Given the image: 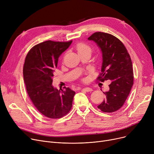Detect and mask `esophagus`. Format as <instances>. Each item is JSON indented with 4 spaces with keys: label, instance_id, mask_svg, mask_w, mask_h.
Masks as SVG:
<instances>
[{
    "label": "esophagus",
    "instance_id": "obj_1",
    "mask_svg": "<svg viewBox=\"0 0 154 154\" xmlns=\"http://www.w3.org/2000/svg\"><path fill=\"white\" fill-rule=\"evenodd\" d=\"M82 90L85 91V92H91V91H92V89L91 88H89V87H85V88H83Z\"/></svg>",
    "mask_w": 154,
    "mask_h": 154
}]
</instances>
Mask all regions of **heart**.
<instances>
[{
    "label": "heart",
    "mask_w": 154,
    "mask_h": 154,
    "mask_svg": "<svg viewBox=\"0 0 154 154\" xmlns=\"http://www.w3.org/2000/svg\"><path fill=\"white\" fill-rule=\"evenodd\" d=\"M76 48L78 51L79 54H91L92 52V48L91 47L84 43H78L76 45Z\"/></svg>",
    "instance_id": "heart-1"
}]
</instances>
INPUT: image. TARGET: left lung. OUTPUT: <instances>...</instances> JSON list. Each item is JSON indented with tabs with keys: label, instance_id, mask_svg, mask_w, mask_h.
Wrapping results in <instances>:
<instances>
[{
	"label": "left lung",
	"instance_id": "left-lung-1",
	"mask_svg": "<svg viewBox=\"0 0 154 154\" xmlns=\"http://www.w3.org/2000/svg\"><path fill=\"white\" fill-rule=\"evenodd\" d=\"M95 42L102 57L101 82L110 80L109 90L103 92L106 98L98 109L103 112H114L122 107L134 83L132 63L125 47L119 39L109 34L98 32L88 38Z\"/></svg>",
	"mask_w": 154,
	"mask_h": 154
}]
</instances>
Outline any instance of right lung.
I'll return each mask as SVG.
<instances>
[{
	"mask_svg": "<svg viewBox=\"0 0 154 154\" xmlns=\"http://www.w3.org/2000/svg\"><path fill=\"white\" fill-rule=\"evenodd\" d=\"M72 42L40 43L31 48L25 60L23 75L28 95L36 109L48 118L59 119L72 106L75 92L69 87L58 90L52 84L59 57Z\"/></svg>",
	"mask_w": 154,
	"mask_h": 154,
	"instance_id": "add662e5",
	"label": "right lung"
}]
</instances>
